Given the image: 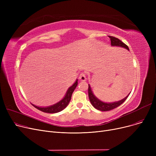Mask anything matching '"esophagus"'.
Returning <instances> with one entry per match:
<instances>
[{"label":"esophagus","mask_w":156,"mask_h":156,"mask_svg":"<svg viewBox=\"0 0 156 156\" xmlns=\"http://www.w3.org/2000/svg\"><path fill=\"white\" fill-rule=\"evenodd\" d=\"M79 79L80 80V81H86L87 78H86V75H85V74L84 73H81L80 75V76H79Z\"/></svg>","instance_id":"obj_1"}]
</instances>
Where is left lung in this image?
<instances>
[{"label":"left lung","instance_id":"left-lung-1","mask_svg":"<svg viewBox=\"0 0 156 156\" xmlns=\"http://www.w3.org/2000/svg\"><path fill=\"white\" fill-rule=\"evenodd\" d=\"M109 37L111 39V46H116V47H121L122 48H126V50L129 51V48L128 47L124 44L120 40H119L118 38L114 37L112 36H109ZM88 97L92 105L94 106V107L97 109V110H99L101 111H110L112 109H114V108H116L117 107H118L119 105H120L121 104H122L128 98V97L129 96V93L126 97H125L124 99H122V100H120L119 101H116V102H109V103H107V102H104L101 101V100H99L98 98H97L95 95L94 94L92 88L90 87V85L88 84Z\"/></svg>","mask_w":156,"mask_h":156}]
</instances>
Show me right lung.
Wrapping results in <instances>:
<instances>
[{
  "label": "right lung",
  "instance_id": "add662e5",
  "mask_svg": "<svg viewBox=\"0 0 156 156\" xmlns=\"http://www.w3.org/2000/svg\"><path fill=\"white\" fill-rule=\"evenodd\" d=\"M77 85H78V80H76L75 82L73 83V85L68 89V90L66 93L64 97H63V99L55 104H53L50 106H47V107H39V106H37L33 104H31L37 109L44 112H47V113L59 112L67 107L71 99L73 92H74V90H75V89L76 88Z\"/></svg>",
  "mask_w": 156,
  "mask_h": 156
}]
</instances>
